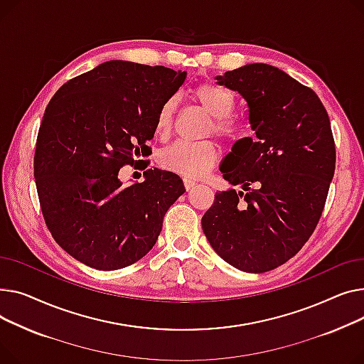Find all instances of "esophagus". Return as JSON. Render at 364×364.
<instances>
[{
	"instance_id": "esophagus-1",
	"label": "esophagus",
	"mask_w": 364,
	"mask_h": 364,
	"mask_svg": "<svg viewBox=\"0 0 364 364\" xmlns=\"http://www.w3.org/2000/svg\"><path fill=\"white\" fill-rule=\"evenodd\" d=\"M183 185H185V189H186V191H189V189H192V188H194V186L197 185V182L185 178V179H183Z\"/></svg>"
}]
</instances>
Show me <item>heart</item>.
Here are the masks:
<instances>
[{
  "mask_svg": "<svg viewBox=\"0 0 364 364\" xmlns=\"http://www.w3.org/2000/svg\"><path fill=\"white\" fill-rule=\"evenodd\" d=\"M191 97L200 109L210 116L205 135H216L225 142H237L241 138L240 124L230 114L235 109V97L230 91L215 83H201L191 91ZM176 101L170 98L163 102L154 122V132L160 139H166L172 132L175 122ZM219 151L215 142L201 141L197 144L178 142L166 148L159 156V164L186 178H200L216 164Z\"/></svg>",
  "mask_w": 364,
  "mask_h": 364,
  "instance_id": "b5f03b06",
  "label": "heart"
}]
</instances>
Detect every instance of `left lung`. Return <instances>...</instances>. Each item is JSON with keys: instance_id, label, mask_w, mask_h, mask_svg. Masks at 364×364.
Returning a JSON list of instances; mask_svg holds the SVG:
<instances>
[{"instance_id": "left-lung-1", "label": "left lung", "mask_w": 364, "mask_h": 364, "mask_svg": "<svg viewBox=\"0 0 364 364\" xmlns=\"http://www.w3.org/2000/svg\"><path fill=\"white\" fill-rule=\"evenodd\" d=\"M216 79L247 101L255 138L235 142L220 167L242 191L216 192L201 225L226 263L264 273L292 259L322 216L336 160L331 122L311 88L269 64Z\"/></svg>"}]
</instances>
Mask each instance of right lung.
<instances>
[{"mask_svg":"<svg viewBox=\"0 0 364 364\" xmlns=\"http://www.w3.org/2000/svg\"><path fill=\"white\" fill-rule=\"evenodd\" d=\"M186 77L163 66L112 60L54 94L42 117L33 175L42 216L55 242L98 270L131 266L151 250L167 208L185 192L167 170L122 186L119 170L151 154L148 142L164 101Z\"/></svg>","mask_w":364,"mask_h":364,"instance_id":"1","label":"right lung"}]
</instances>
